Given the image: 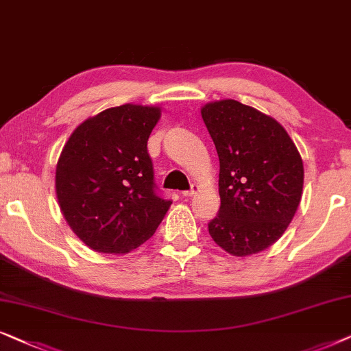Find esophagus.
Listing matches in <instances>:
<instances>
[{"label":"esophagus","instance_id":"1","mask_svg":"<svg viewBox=\"0 0 351 351\" xmlns=\"http://www.w3.org/2000/svg\"><path fill=\"white\" fill-rule=\"evenodd\" d=\"M199 191V186L197 184H191V188L188 191H183V195L184 197H191V195H194L195 193Z\"/></svg>","mask_w":351,"mask_h":351}]
</instances>
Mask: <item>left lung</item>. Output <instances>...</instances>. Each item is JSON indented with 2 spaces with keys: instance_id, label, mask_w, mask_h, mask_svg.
I'll use <instances>...</instances> for the list:
<instances>
[{
  "instance_id": "left-lung-1",
  "label": "left lung",
  "mask_w": 351,
  "mask_h": 351,
  "mask_svg": "<svg viewBox=\"0 0 351 351\" xmlns=\"http://www.w3.org/2000/svg\"><path fill=\"white\" fill-rule=\"evenodd\" d=\"M219 158L221 205L212 239L234 256L268 249L287 230L303 191V162L281 123L234 99L200 109Z\"/></svg>"
}]
</instances>
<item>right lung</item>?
<instances>
[{"mask_svg":"<svg viewBox=\"0 0 351 351\" xmlns=\"http://www.w3.org/2000/svg\"><path fill=\"white\" fill-rule=\"evenodd\" d=\"M160 107L102 110L70 134L56 167L65 221L90 249L128 254L152 237L171 200L157 194L147 152Z\"/></svg>","mask_w":351,"mask_h":351,"instance_id":"add662e5","label":"right lung"}]
</instances>
